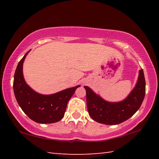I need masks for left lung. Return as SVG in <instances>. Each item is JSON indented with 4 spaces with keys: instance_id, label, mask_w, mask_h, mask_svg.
<instances>
[{
    "instance_id": "8db88e82",
    "label": "left lung",
    "mask_w": 159,
    "mask_h": 159,
    "mask_svg": "<svg viewBox=\"0 0 159 159\" xmlns=\"http://www.w3.org/2000/svg\"><path fill=\"white\" fill-rule=\"evenodd\" d=\"M143 70L139 71L138 80L133 90L121 102H109L97 95L88 86L86 90L88 111L95 121L105 125H117L130 118L139 109L145 95Z\"/></svg>"
}]
</instances>
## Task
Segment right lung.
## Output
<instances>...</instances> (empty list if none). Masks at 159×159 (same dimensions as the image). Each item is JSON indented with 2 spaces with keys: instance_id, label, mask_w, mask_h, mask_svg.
<instances>
[{
  "instance_id": "right-lung-1",
  "label": "right lung",
  "mask_w": 159,
  "mask_h": 159,
  "mask_svg": "<svg viewBox=\"0 0 159 159\" xmlns=\"http://www.w3.org/2000/svg\"><path fill=\"white\" fill-rule=\"evenodd\" d=\"M29 50L15 70L13 90L17 103L29 118L39 123L58 122L64 117L70 98L80 85L52 95H41L26 84L23 76V63Z\"/></svg>"
}]
</instances>
